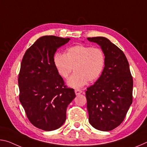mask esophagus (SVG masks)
<instances>
[{
	"mask_svg": "<svg viewBox=\"0 0 147 147\" xmlns=\"http://www.w3.org/2000/svg\"><path fill=\"white\" fill-rule=\"evenodd\" d=\"M74 92H75L76 95H79L80 94H81L82 93V91H81L80 89H75Z\"/></svg>",
	"mask_w": 147,
	"mask_h": 147,
	"instance_id": "1",
	"label": "esophagus"
}]
</instances>
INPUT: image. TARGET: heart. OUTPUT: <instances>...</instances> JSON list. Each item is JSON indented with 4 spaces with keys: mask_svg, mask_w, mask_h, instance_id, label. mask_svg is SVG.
Returning a JSON list of instances; mask_svg holds the SVG:
<instances>
[{
    "mask_svg": "<svg viewBox=\"0 0 147 147\" xmlns=\"http://www.w3.org/2000/svg\"><path fill=\"white\" fill-rule=\"evenodd\" d=\"M53 61L57 71L62 78H68L72 71H75L67 82L74 88H80L88 82L97 80L102 73L105 56L99 48L77 45L66 50L64 54L56 53Z\"/></svg>",
    "mask_w": 147,
    "mask_h": 147,
    "instance_id": "heart-1",
    "label": "heart"
}]
</instances>
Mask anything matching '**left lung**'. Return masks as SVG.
<instances>
[{
    "mask_svg": "<svg viewBox=\"0 0 147 147\" xmlns=\"http://www.w3.org/2000/svg\"><path fill=\"white\" fill-rule=\"evenodd\" d=\"M97 43L105 56V66L99 78L87 88L89 122L100 131L120 125L132 103L133 78L128 61L121 50L104 37L88 38Z\"/></svg>",
    "mask_w": 147,
    "mask_h": 147,
    "instance_id": "8db88e82",
    "label": "left lung"
}]
</instances>
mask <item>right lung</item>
Here are the masks:
<instances>
[{"label": "right lung", "mask_w": 147, "mask_h": 147, "mask_svg": "<svg viewBox=\"0 0 147 147\" xmlns=\"http://www.w3.org/2000/svg\"><path fill=\"white\" fill-rule=\"evenodd\" d=\"M69 40L54 36L41 37L27 49L21 61L19 100L30 122L45 131L63 125L67 108L76 96L73 89L65 86L53 61L57 49Z\"/></svg>", "instance_id": "obj_1"}]
</instances>
